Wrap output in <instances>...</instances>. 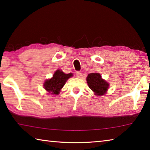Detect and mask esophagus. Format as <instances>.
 Wrapping results in <instances>:
<instances>
[{"mask_svg": "<svg viewBox=\"0 0 150 150\" xmlns=\"http://www.w3.org/2000/svg\"><path fill=\"white\" fill-rule=\"evenodd\" d=\"M76 77L78 78H80L81 77V73L80 71H77L76 73Z\"/></svg>", "mask_w": 150, "mask_h": 150, "instance_id": "1", "label": "esophagus"}]
</instances>
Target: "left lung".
<instances>
[{"instance_id": "1", "label": "left lung", "mask_w": 150, "mask_h": 150, "mask_svg": "<svg viewBox=\"0 0 150 150\" xmlns=\"http://www.w3.org/2000/svg\"><path fill=\"white\" fill-rule=\"evenodd\" d=\"M87 82L88 87L96 96L105 95L109 87L108 83L98 73H89L87 77Z\"/></svg>"}]
</instances>
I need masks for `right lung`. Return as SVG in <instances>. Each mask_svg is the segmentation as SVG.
I'll use <instances>...</instances> for the list:
<instances>
[{
	"mask_svg": "<svg viewBox=\"0 0 150 150\" xmlns=\"http://www.w3.org/2000/svg\"><path fill=\"white\" fill-rule=\"evenodd\" d=\"M72 76V73L65 74L62 70L57 69L54 73L52 78L45 81L44 87L51 95H58L65 85L66 81Z\"/></svg>",
	"mask_w": 150,
	"mask_h": 150,
	"instance_id": "right-lung-1",
	"label": "right lung"
}]
</instances>
